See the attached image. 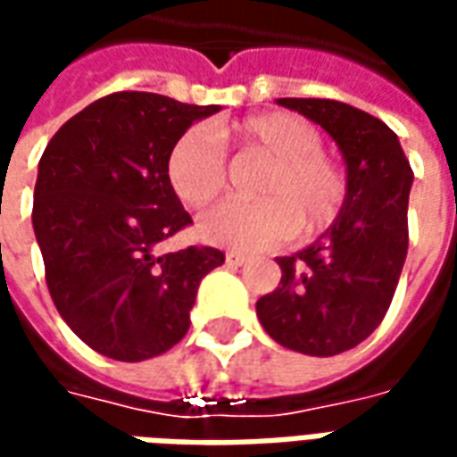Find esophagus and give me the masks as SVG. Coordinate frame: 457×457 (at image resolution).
Listing matches in <instances>:
<instances>
[{"label": "esophagus", "instance_id": "obj_1", "mask_svg": "<svg viewBox=\"0 0 457 457\" xmlns=\"http://www.w3.org/2000/svg\"><path fill=\"white\" fill-rule=\"evenodd\" d=\"M245 262H247V257L239 254V252H228V254H225V264H228V267H242Z\"/></svg>", "mask_w": 457, "mask_h": 457}]
</instances>
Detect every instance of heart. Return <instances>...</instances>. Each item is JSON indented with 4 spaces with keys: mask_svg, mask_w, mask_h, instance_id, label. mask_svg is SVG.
Instances as JSON below:
<instances>
[{
    "mask_svg": "<svg viewBox=\"0 0 457 457\" xmlns=\"http://www.w3.org/2000/svg\"><path fill=\"white\" fill-rule=\"evenodd\" d=\"M242 154L269 161L254 186L259 200L222 203L198 220L200 237L218 247L259 252L294 232L313 237L343 212L347 176L323 151L320 131L294 112L254 114L228 131ZM166 176L180 203L203 208L228 188V156L205 127L183 131L166 161Z\"/></svg>",
    "mask_w": 457,
    "mask_h": 457,
    "instance_id": "obj_1",
    "label": "heart"
}]
</instances>
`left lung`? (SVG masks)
Segmentation results:
<instances>
[{"label":"left lung","mask_w":457,"mask_h":457,"mask_svg":"<svg viewBox=\"0 0 457 457\" xmlns=\"http://www.w3.org/2000/svg\"><path fill=\"white\" fill-rule=\"evenodd\" d=\"M337 141L347 163L343 212L311 247L278 257L281 281L257 301L259 323L278 345L313 357L353 350L389 311L409 249L413 170L382 120L320 97H281Z\"/></svg>","instance_id":"left-lung-1"}]
</instances>
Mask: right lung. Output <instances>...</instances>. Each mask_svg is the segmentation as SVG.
Here are the masks:
<instances>
[{
    "label": "right lung",
    "instance_id": "1",
    "mask_svg": "<svg viewBox=\"0 0 457 457\" xmlns=\"http://www.w3.org/2000/svg\"><path fill=\"white\" fill-rule=\"evenodd\" d=\"M154 93H112L65 121L38 161L34 232L58 313L95 353L120 362L163 354L188 333L215 247L161 254L188 228L166 161L193 121L218 112Z\"/></svg>",
    "mask_w": 457,
    "mask_h": 457
}]
</instances>
